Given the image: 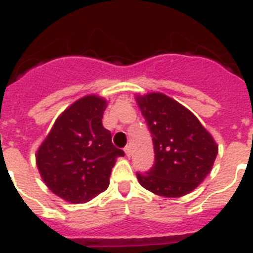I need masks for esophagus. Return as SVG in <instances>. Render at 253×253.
<instances>
[{"label":"esophagus","instance_id":"obj_1","mask_svg":"<svg viewBox=\"0 0 253 253\" xmlns=\"http://www.w3.org/2000/svg\"><path fill=\"white\" fill-rule=\"evenodd\" d=\"M124 150H125V153H126L127 157H131V148H129L128 145H127V146L124 149Z\"/></svg>","mask_w":253,"mask_h":253}]
</instances>
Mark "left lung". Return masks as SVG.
Segmentation results:
<instances>
[{"label":"left lung","mask_w":253,"mask_h":253,"mask_svg":"<svg viewBox=\"0 0 253 253\" xmlns=\"http://www.w3.org/2000/svg\"><path fill=\"white\" fill-rule=\"evenodd\" d=\"M153 137L154 164L137 172L140 184L159 196L179 197L199 186L218 155L212 136L187 108L160 93L137 96Z\"/></svg>","instance_id":"left-lung-1"}]
</instances>
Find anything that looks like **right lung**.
<instances>
[{
	"mask_svg": "<svg viewBox=\"0 0 253 253\" xmlns=\"http://www.w3.org/2000/svg\"><path fill=\"white\" fill-rule=\"evenodd\" d=\"M105 107L95 95L75 102L57 118L37 153L44 183L72 204L86 203L107 190L116 159L125 155L102 125Z\"/></svg>",
	"mask_w": 253,
	"mask_h": 253,
	"instance_id": "obj_1",
	"label": "right lung"
}]
</instances>
